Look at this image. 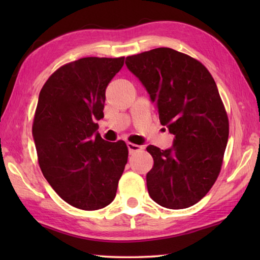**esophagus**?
I'll list each match as a JSON object with an SVG mask.
<instances>
[{"label":"esophagus","mask_w":260,"mask_h":260,"mask_svg":"<svg viewBox=\"0 0 260 260\" xmlns=\"http://www.w3.org/2000/svg\"><path fill=\"white\" fill-rule=\"evenodd\" d=\"M127 147H128L129 153H134V152H136V151H141V150H142V147H140V146H138V144H134V143H132V142L127 143Z\"/></svg>","instance_id":"1"}]
</instances>
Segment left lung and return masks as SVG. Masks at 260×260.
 Here are the masks:
<instances>
[{"label": "left lung", "mask_w": 260, "mask_h": 260, "mask_svg": "<svg viewBox=\"0 0 260 260\" xmlns=\"http://www.w3.org/2000/svg\"><path fill=\"white\" fill-rule=\"evenodd\" d=\"M126 67L146 87L173 147L149 146L151 199L167 209H186L209 192L220 173L230 134L214 79L200 60L171 48L126 57Z\"/></svg>", "instance_id": "8db88e82"}]
</instances>
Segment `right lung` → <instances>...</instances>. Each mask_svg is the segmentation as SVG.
<instances>
[{"label": "right lung", "mask_w": 260, "mask_h": 260, "mask_svg": "<svg viewBox=\"0 0 260 260\" xmlns=\"http://www.w3.org/2000/svg\"><path fill=\"white\" fill-rule=\"evenodd\" d=\"M124 59L71 61L51 74L39 95L32 126L39 165L74 208L93 211L111 203L127 164L126 143L104 141L95 122L104 117L105 89Z\"/></svg>", "instance_id": "1"}]
</instances>
